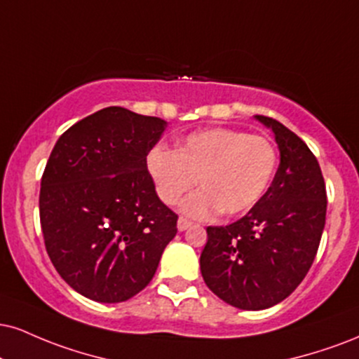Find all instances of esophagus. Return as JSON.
<instances>
[{
  "instance_id": "34e87169",
  "label": "esophagus",
  "mask_w": 359,
  "mask_h": 359,
  "mask_svg": "<svg viewBox=\"0 0 359 359\" xmlns=\"http://www.w3.org/2000/svg\"><path fill=\"white\" fill-rule=\"evenodd\" d=\"M192 226V222L191 221H187V219H184V217H180L179 221H177V229H179L180 232H184V231H187L189 227Z\"/></svg>"
}]
</instances>
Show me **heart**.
Returning a JSON list of instances; mask_svg holds the SVG:
<instances>
[{
	"mask_svg": "<svg viewBox=\"0 0 359 359\" xmlns=\"http://www.w3.org/2000/svg\"><path fill=\"white\" fill-rule=\"evenodd\" d=\"M276 168L278 152L267 138L231 128L189 133L175 150L158 145L147 155V170L163 204L175 205L198 180L201 191L182 204V212L194 219L249 212L264 197Z\"/></svg>",
	"mask_w": 359,
	"mask_h": 359,
	"instance_id": "b5f03b06",
	"label": "heart"
}]
</instances>
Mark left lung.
I'll list each match as a JSON object with an SVG mask.
<instances>
[{"label": "left lung", "instance_id": "8db88e82", "mask_svg": "<svg viewBox=\"0 0 359 359\" xmlns=\"http://www.w3.org/2000/svg\"><path fill=\"white\" fill-rule=\"evenodd\" d=\"M271 128L280 162L264 197L243 219L207 227L201 273L227 304L267 309L299 286L316 257L326 222V185L309 147L278 120L254 115Z\"/></svg>", "mask_w": 359, "mask_h": 359}]
</instances>
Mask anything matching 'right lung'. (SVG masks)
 <instances>
[{"mask_svg": "<svg viewBox=\"0 0 359 359\" xmlns=\"http://www.w3.org/2000/svg\"><path fill=\"white\" fill-rule=\"evenodd\" d=\"M167 122L107 107L58 138L41 177L46 252L68 286L97 303H122L154 278L177 234L147 155Z\"/></svg>", "mask_w": 359, "mask_h": 359, "instance_id": "add662e5", "label": "right lung"}]
</instances>
